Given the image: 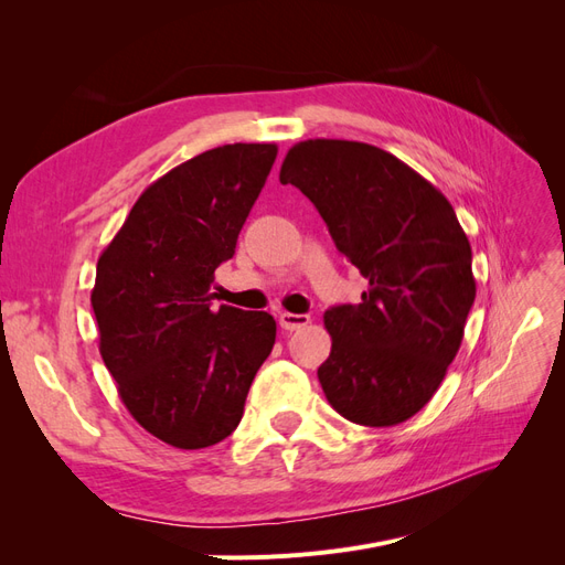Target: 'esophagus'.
I'll list each match as a JSON object with an SVG mask.
<instances>
[{"label":"esophagus","mask_w":565,"mask_h":565,"mask_svg":"<svg viewBox=\"0 0 565 565\" xmlns=\"http://www.w3.org/2000/svg\"><path fill=\"white\" fill-rule=\"evenodd\" d=\"M309 316H303V313H280L278 316V322H280V328L282 330H301V328H306V324H309Z\"/></svg>","instance_id":"esophagus-1"}]
</instances>
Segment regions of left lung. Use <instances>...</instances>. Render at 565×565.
<instances>
[{"label": "left lung", "mask_w": 565, "mask_h": 565, "mask_svg": "<svg viewBox=\"0 0 565 565\" xmlns=\"http://www.w3.org/2000/svg\"><path fill=\"white\" fill-rule=\"evenodd\" d=\"M280 183L316 204L337 249L367 280L361 303L324 311V398L363 426L409 419L446 377L476 299L471 245L452 204L396 156L358 141L292 146Z\"/></svg>", "instance_id": "1"}]
</instances>
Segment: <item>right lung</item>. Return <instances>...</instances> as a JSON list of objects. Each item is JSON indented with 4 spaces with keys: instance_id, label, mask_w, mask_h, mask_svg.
<instances>
[{
    "instance_id": "obj_1",
    "label": "right lung",
    "mask_w": 565,
    "mask_h": 565,
    "mask_svg": "<svg viewBox=\"0 0 565 565\" xmlns=\"http://www.w3.org/2000/svg\"><path fill=\"white\" fill-rule=\"evenodd\" d=\"M276 156V143L200 152L146 188L98 256L100 355L131 417L174 448H210L235 431L276 344L270 313L212 309L210 292Z\"/></svg>"
}]
</instances>
